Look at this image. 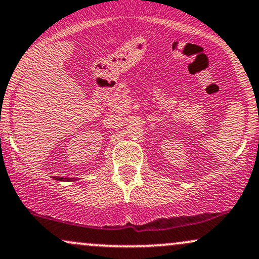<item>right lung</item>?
<instances>
[{"instance_id":"right-lung-1","label":"right lung","mask_w":259,"mask_h":259,"mask_svg":"<svg viewBox=\"0 0 259 259\" xmlns=\"http://www.w3.org/2000/svg\"><path fill=\"white\" fill-rule=\"evenodd\" d=\"M56 180H59V181H72V180H76V179H69V178H56Z\"/></svg>"}]
</instances>
